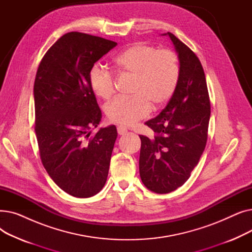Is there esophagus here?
<instances>
[{
    "mask_svg": "<svg viewBox=\"0 0 252 252\" xmlns=\"http://www.w3.org/2000/svg\"><path fill=\"white\" fill-rule=\"evenodd\" d=\"M126 131H127V129H126L125 126H117V133H118V135H119V136L125 135V134L126 133Z\"/></svg>",
    "mask_w": 252,
    "mask_h": 252,
    "instance_id": "34e87169",
    "label": "esophagus"
}]
</instances>
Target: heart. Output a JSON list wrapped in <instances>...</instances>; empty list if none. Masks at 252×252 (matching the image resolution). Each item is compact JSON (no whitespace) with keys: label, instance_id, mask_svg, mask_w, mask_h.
Wrapping results in <instances>:
<instances>
[{"label":"heart","instance_id":"heart-1","mask_svg":"<svg viewBox=\"0 0 252 252\" xmlns=\"http://www.w3.org/2000/svg\"><path fill=\"white\" fill-rule=\"evenodd\" d=\"M113 63L118 74L134 77V82L131 98H116L105 107L110 123L133 126L148 115L150 107L159 109L174 96L180 79L179 61L174 52L136 43L119 53ZM89 81L97 97L109 99L112 96L114 77L111 71L95 64L90 70Z\"/></svg>","mask_w":252,"mask_h":252}]
</instances>
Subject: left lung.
<instances>
[{
  "instance_id": "obj_1",
  "label": "left lung",
  "mask_w": 252,
  "mask_h": 252,
  "mask_svg": "<svg viewBox=\"0 0 252 252\" xmlns=\"http://www.w3.org/2000/svg\"><path fill=\"white\" fill-rule=\"evenodd\" d=\"M180 62L174 96L155 118L145 123L153 131L140 135V177L150 191L165 194L183 186L198 164L207 141L210 101L202 65L195 53L171 32Z\"/></svg>"
}]
</instances>
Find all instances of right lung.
I'll return each instance as SVG.
<instances>
[{
  "instance_id": "right-lung-1",
  "label": "right lung",
  "mask_w": 252,
  "mask_h": 252,
  "mask_svg": "<svg viewBox=\"0 0 252 252\" xmlns=\"http://www.w3.org/2000/svg\"><path fill=\"white\" fill-rule=\"evenodd\" d=\"M116 45L83 32L65 33L47 51L36 71L34 130L42 163L57 186L74 197L96 195L107 180L117 130L109 126L90 137L102 113L89 74Z\"/></svg>"
}]
</instances>
